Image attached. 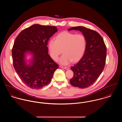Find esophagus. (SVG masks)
I'll list each match as a JSON object with an SVG mask.
<instances>
[{
    "mask_svg": "<svg viewBox=\"0 0 122 122\" xmlns=\"http://www.w3.org/2000/svg\"><path fill=\"white\" fill-rule=\"evenodd\" d=\"M60 67L61 68H62V69H65V70H68L69 69V67H65V66H61V65H60Z\"/></svg>",
    "mask_w": 122,
    "mask_h": 122,
    "instance_id": "34e87169",
    "label": "esophagus"
}]
</instances>
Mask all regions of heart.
<instances>
[{
    "instance_id": "heart-1",
    "label": "heart",
    "mask_w": 122,
    "mask_h": 122,
    "mask_svg": "<svg viewBox=\"0 0 122 122\" xmlns=\"http://www.w3.org/2000/svg\"><path fill=\"white\" fill-rule=\"evenodd\" d=\"M86 46L87 41L84 35L67 31L59 33L55 40L51 39L48 44L50 56L54 61L58 60L62 50L63 54L59 61L64 65L81 59L86 51Z\"/></svg>"
}]
</instances>
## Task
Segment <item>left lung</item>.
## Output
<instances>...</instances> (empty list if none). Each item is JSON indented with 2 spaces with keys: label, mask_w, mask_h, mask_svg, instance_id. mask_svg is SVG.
Listing matches in <instances>:
<instances>
[{
  "label": "left lung",
  "mask_w": 122,
  "mask_h": 122,
  "mask_svg": "<svg viewBox=\"0 0 122 122\" xmlns=\"http://www.w3.org/2000/svg\"><path fill=\"white\" fill-rule=\"evenodd\" d=\"M80 31L87 41L86 51L80 61L71 68L74 76L70 84L80 88L92 85L104 70L107 55V48L102 36L95 30L83 26L70 28L68 30Z\"/></svg>",
  "instance_id": "1"
}]
</instances>
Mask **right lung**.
Instances as JSON below:
<instances>
[{"label": "right lung", "mask_w": 122, "mask_h": 122, "mask_svg": "<svg viewBox=\"0 0 122 122\" xmlns=\"http://www.w3.org/2000/svg\"><path fill=\"white\" fill-rule=\"evenodd\" d=\"M57 30L55 26L34 24L21 31L15 40L12 50L14 67L22 82L31 89L47 86L59 67L49 55L47 46ZM27 53L33 55L29 65L25 61Z\"/></svg>", "instance_id": "right-lung-1"}]
</instances>
